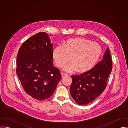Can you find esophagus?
<instances>
[{"instance_id":"esophagus-1","label":"esophagus","mask_w":128,"mask_h":128,"mask_svg":"<svg viewBox=\"0 0 128 128\" xmlns=\"http://www.w3.org/2000/svg\"><path fill=\"white\" fill-rule=\"evenodd\" d=\"M61 76H62V78H64V77H65V76H68V74H64V73H62V74H61Z\"/></svg>"}]
</instances>
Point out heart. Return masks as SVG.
Masks as SVG:
<instances>
[{"instance_id":"1","label":"heart","mask_w":128,"mask_h":128,"mask_svg":"<svg viewBox=\"0 0 128 128\" xmlns=\"http://www.w3.org/2000/svg\"><path fill=\"white\" fill-rule=\"evenodd\" d=\"M102 54L99 44L82 38H73L57 46L53 50V57L57 67L61 68L70 59L72 61L64 67L68 72L78 71L84 73L90 71L98 61Z\"/></svg>"}]
</instances>
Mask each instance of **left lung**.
Instances as JSON below:
<instances>
[{
    "label": "left lung",
    "instance_id": "1",
    "mask_svg": "<svg viewBox=\"0 0 128 128\" xmlns=\"http://www.w3.org/2000/svg\"><path fill=\"white\" fill-rule=\"evenodd\" d=\"M102 61L90 71L80 75L72 76L70 93L74 101L80 105L93 102L104 92L112 66L110 49L108 48Z\"/></svg>",
    "mask_w": 128,
    "mask_h": 128
}]
</instances>
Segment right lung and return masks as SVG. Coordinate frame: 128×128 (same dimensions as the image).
I'll list each match as a JSON object with an SVG mask.
<instances>
[{
  "label": "right lung",
  "mask_w": 128,
  "mask_h": 128,
  "mask_svg": "<svg viewBox=\"0 0 128 128\" xmlns=\"http://www.w3.org/2000/svg\"><path fill=\"white\" fill-rule=\"evenodd\" d=\"M50 36V35H49ZM53 44L45 32H39L26 40L16 58V74L26 92L38 100L51 97L61 78L53 65Z\"/></svg>",
  "instance_id": "obj_1"
}]
</instances>
